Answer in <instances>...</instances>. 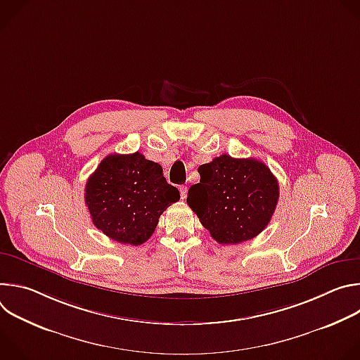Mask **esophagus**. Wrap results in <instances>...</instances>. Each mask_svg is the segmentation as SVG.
<instances>
[{
	"label": "esophagus",
	"mask_w": 360,
	"mask_h": 360,
	"mask_svg": "<svg viewBox=\"0 0 360 360\" xmlns=\"http://www.w3.org/2000/svg\"><path fill=\"white\" fill-rule=\"evenodd\" d=\"M179 193H181V198L185 199L186 195H188V188H186L185 185H181V186H179Z\"/></svg>",
	"instance_id": "1"
}]
</instances>
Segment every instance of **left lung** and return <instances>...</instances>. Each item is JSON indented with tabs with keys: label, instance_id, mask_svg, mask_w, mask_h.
Returning <instances> with one entry per match:
<instances>
[{
	"label": "left lung",
	"instance_id": "obj_1",
	"mask_svg": "<svg viewBox=\"0 0 360 360\" xmlns=\"http://www.w3.org/2000/svg\"><path fill=\"white\" fill-rule=\"evenodd\" d=\"M198 172L200 179L189 188L186 202L218 243L249 240L268 226L279 184L264 162L224 153Z\"/></svg>",
	"mask_w": 360,
	"mask_h": 360
}]
</instances>
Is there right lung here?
<instances>
[{"label":"right lung","instance_id":"1","mask_svg":"<svg viewBox=\"0 0 360 360\" xmlns=\"http://www.w3.org/2000/svg\"><path fill=\"white\" fill-rule=\"evenodd\" d=\"M162 167L142 153H114L101 161L85 185V203L94 225L124 245H142L162 212L179 200Z\"/></svg>","mask_w":360,"mask_h":360}]
</instances>
